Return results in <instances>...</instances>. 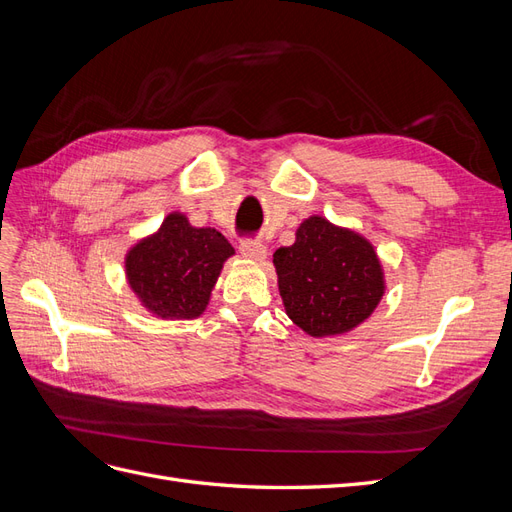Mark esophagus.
Wrapping results in <instances>:
<instances>
[{"instance_id": "obj_1", "label": "esophagus", "mask_w": 512, "mask_h": 512, "mask_svg": "<svg viewBox=\"0 0 512 512\" xmlns=\"http://www.w3.org/2000/svg\"><path fill=\"white\" fill-rule=\"evenodd\" d=\"M239 252H241L243 258H250V260H256V262H262L267 258V247L262 245L260 241H254V239L241 241Z\"/></svg>"}]
</instances>
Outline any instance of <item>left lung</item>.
Wrapping results in <instances>:
<instances>
[{"instance_id":"obj_1","label":"left lung","mask_w":512,"mask_h":512,"mask_svg":"<svg viewBox=\"0 0 512 512\" xmlns=\"http://www.w3.org/2000/svg\"><path fill=\"white\" fill-rule=\"evenodd\" d=\"M273 265L286 314L314 337L359 327L384 294V273L374 245L320 215L299 226L297 241L280 247Z\"/></svg>"}]
</instances>
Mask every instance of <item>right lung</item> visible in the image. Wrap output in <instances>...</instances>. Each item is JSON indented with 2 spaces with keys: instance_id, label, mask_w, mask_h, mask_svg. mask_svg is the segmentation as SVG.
<instances>
[{
  "instance_id": "1",
  "label": "right lung",
  "mask_w": 512,
  "mask_h": 512,
  "mask_svg": "<svg viewBox=\"0 0 512 512\" xmlns=\"http://www.w3.org/2000/svg\"><path fill=\"white\" fill-rule=\"evenodd\" d=\"M232 254L222 232L194 228L175 211L166 215L156 235L128 252V284L158 318L192 320L205 312L224 260Z\"/></svg>"
}]
</instances>
